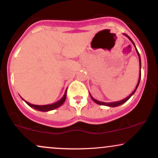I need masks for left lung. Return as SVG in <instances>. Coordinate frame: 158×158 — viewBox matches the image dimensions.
Instances as JSON below:
<instances>
[{"mask_svg":"<svg viewBox=\"0 0 158 158\" xmlns=\"http://www.w3.org/2000/svg\"><path fill=\"white\" fill-rule=\"evenodd\" d=\"M124 35H126V37H128V39H129L130 41H131L132 44H134V46H135V48L136 51H137V55H138V57H139V79H138V81H137V85H136L135 89L133 90V92H132V93H131V94H130V95L128 96V97H126V99H123V100H120V101H117V102H100V101H98V100H97V99H94V98L93 97H92V96L90 95V98H91V99H92V100H93L94 102H95L97 103V104H98V105H101V106H109V107H117V106H120V105H122V104H123V103L126 102V101H128V99H130V97H131V96L133 95V94L135 93L136 90H137V88H138V85H139V81H140V78H141V73H140V68H141V60H140V56H139V52H138V51H137V48H136V46H135V43H134V41H132L131 38H130L129 36H128V35H127L126 34H125V33H124Z\"/></svg>","mask_w":158,"mask_h":158,"instance_id":"1","label":"left lung"}]
</instances>
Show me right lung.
I'll list each match as a JSON object with an SVG mask.
<instances>
[{"label": "right lung", "instance_id": "right-lung-1", "mask_svg": "<svg viewBox=\"0 0 158 158\" xmlns=\"http://www.w3.org/2000/svg\"><path fill=\"white\" fill-rule=\"evenodd\" d=\"M66 95H67V90H65L64 94L63 95V97H61V99H59L58 102L52 103V104L44 105V106H38V105H33V104H31V103L27 102V101H25L24 99H23V100L25 101V102H26L29 106H30L31 108H34V109L39 110V111H50V110H54V109H56V108L60 107L61 105L64 102L65 99H66Z\"/></svg>", "mask_w": 158, "mask_h": 158}]
</instances>
